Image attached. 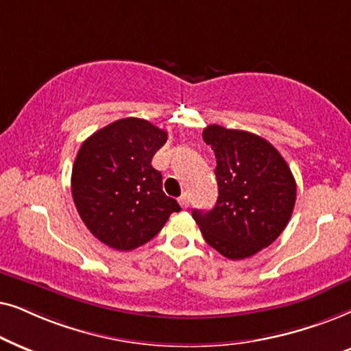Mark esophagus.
Here are the masks:
<instances>
[{
	"mask_svg": "<svg viewBox=\"0 0 351 351\" xmlns=\"http://www.w3.org/2000/svg\"><path fill=\"white\" fill-rule=\"evenodd\" d=\"M178 202H180V205H181V207H183V208H188V207H189V195L184 193V194L181 195V197L178 199Z\"/></svg>",
	"mask_w": 351,
	"mask_h": 351,
	"instance_id": "1",
	"label": "esophagus"
}]
</instances>
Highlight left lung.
<instances>
[{
  "instance_id": "left-lung-1",
  "label": "left lung",
  "mask_w": 351,
  "mask_h": 351,
  "mask_svg": "<svg viewBox=\"0 0 351 351\" xmlns=\"http://www.w3.org/2000/svg\"><path fill=\"white\" fill-rule=\"evenodd\" d=\"M217 157L218 199L194 210L205 242L230 260L273 244L287 226L297 197L293 175L273 144L258 134L208 125L202 133Z\"/></svg>"
}]
</instances>
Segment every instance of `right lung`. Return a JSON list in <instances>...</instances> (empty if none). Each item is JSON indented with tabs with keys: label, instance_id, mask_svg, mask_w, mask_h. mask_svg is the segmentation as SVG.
<instances>
[{
	"label": "right lung",
	"instance_id": "add662e5",
	"mask_svg": "<svg viewBox=\"0 0 351 351\" xmlns=\"http://www.w3.org/2000/svg\"><path fill=\"white\" fill-rule=\"evenodd\" d=\"M165 130L143 119L117 120L93 133L75 158L72 195L91 234L115 250H133L158 234L181 207L151 165Z\"/></svg>",
	"mask_w": 351,
	"mask_h": 351
}]
</instances>
